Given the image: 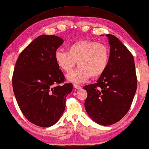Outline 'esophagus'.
<instances>
[{
  "label": "esophagus",
  "mask_w": 149,
  "mask_h": 149,
  "mask_svg": "<svg viewBox=\"0 0 149 149\" xmlns=\"http://www.w3.org/2000/svg\"><path fill=\"white\" fill-rule=\"evenodd\" d=\"M73 87H74L75 89H77V90H81V89L82 88L81 87L79 86V85H77V84H74L73 85Z\"/></svg>",
  "instance_id": "34e87169"
}]
</instances>
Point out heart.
<instances>
[{
	"label": "heart",
	"instance_id": "heart-1",
	"mask_svg": "<svg viewBox=\"0 0 149 149\" xmlns=\"http://www.w3.org/2000/svg\"><path fill=\"white\" fill-rule=\"evenodd\" d=\"M56 63L66 73L73 70L78 61L79 67L67 75L71 82L80 84L92 77L101 76L107 69L109 51L105 44L91 40H79L68 47V52L58 50L55 53Z\"/></svg>",
	"mask_w": 149,
	"mask_h": 149
}]
</instances>
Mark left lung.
Returning a JSON list of instances; mask_svg holds the SVG:
<instances>
[{"label": "left lung", "mask_w": 149, "mask_h": 149, "mask_svg": "<svg viewBox=\"0 0 149 149\" xmlns=\"http://www.w3.org/2000/svg\"><path fill=\"white\" fill-rule=\"evenodd\" d=\"M106 36L110 45L107 68L97 82L86 86L85 108L89 116L104 126L118 122L130 109L137 89L134 59L118 38Z\"/></svg>", "instance_id": "1"}]
</instances>
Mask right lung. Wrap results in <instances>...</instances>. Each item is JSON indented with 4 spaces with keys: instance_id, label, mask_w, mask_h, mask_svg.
Returning <instances> with one entry per match:
<instances>
[{
    "instance_id": "add662e5",
    "label": "right lung",
    "mask_w": 149,
    "mask_h": 149,
    "mask_svg": "<svg viewBox=\"0 0 149 149\" xmlns=\"http://www.w3.org/2000/svg\"><path fill=\"white\" fill-rule=\"evenodd\" d=\"M63 42L59 37L40 36L23 50L15 63L14 95L26 118L37 126L55 125L64 111L65 98L72 90V84L59 85L65 78L55 53Z\"/></svg>"
}]
</instances>
